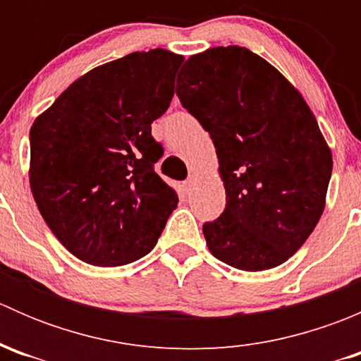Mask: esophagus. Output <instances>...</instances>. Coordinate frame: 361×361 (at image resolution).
I'll list each match as a JSON object with an SVG mask.
<instances>
[{"label": "esophagus", "instance_id": "34e87169", "mask_svg": "<svg viewBox=\"0 0 361 361\" xmlns=\"http://www.w3.org/2000/svg\"><path fill=\"white\" fill-rule=\"evenodd\" d=\"M195 181H197V176H195V174H192V176H188V180L185 181L183 183V188H185V192H192V188H194V185H195Z\"/></svg>", "mask_w": 361, "mask_h": 361}]
</instances>
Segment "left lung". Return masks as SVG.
Here are the masks:
<instances>
[{
  "label": "left lung",
  "mask_w": 361,
  "mask_h": 361,
  "mask_svg": "<svg viewBox=\"0 0 361 361\" xmlns=\"http://www.w3.org/2000/svg\"><path fill=\"white\" fill-rule=\"evenodd\" d=\"M176 82L183 108L213 140L227 204L202 225L218 260L241 271L278 267L318 225L332 150L302 94L245 47L188 57Z\"/></svg>",
  "instance_id": "obj_1"
}]
</instances>
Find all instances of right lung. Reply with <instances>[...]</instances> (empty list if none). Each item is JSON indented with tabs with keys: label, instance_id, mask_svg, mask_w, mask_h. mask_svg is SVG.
<instances>
[{
	"label": "right lung",
	"instance_id": "1",
	"mask_svg": "<svg viewBox=\"0 0 361 361\" xmlns=\"http://www.w3.org/2000/svg\"><path fill=\"white\" fill-rule=\"evenodd\" d=\"M183 56L133 52L90 69L36 116L29 133L32 197L61 245L118 267L157 245L178 206L155 173L164 150L152 122L169 106Z\"/></svg>",
	"mask_w": 361,
	"mask_h": 361
}]
</instances>
